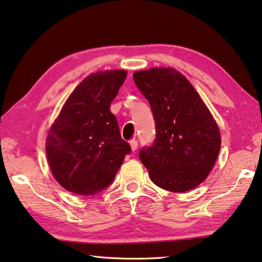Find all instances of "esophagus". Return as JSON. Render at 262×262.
Masks as SVG:
<instances>
[{
  "mask_svg": "<svg viewBox=\"0 0 262 262\" xmlns=\"http://www.w3.org/2000/svg\"><path fill=\"white\" fill-rule=\"evenodd\" d=\"M130 146H131V149H132V152H135L137 148H138V141H137L136 139H134V140H131L130 141Z\"/></svg>",
  "mask_w": 262,
  "mask_h": 262,
  "instance_id": "34e87169",
  "label": "esophagus"
}]
</instances>
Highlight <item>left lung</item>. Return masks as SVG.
<instances>
[{"instance_id": "left-lung-1", "label": "left lung", "mask_w": 262, "mask_h": 262, "mask_svg": "<svg viewBox=\"0 0 262 262\" xmlns=\"http://www.w3.org/2000/svg\"><path fill=\"white\" fill-rule=\"evenodd\" d=\"M149 102L157 138L139 153L149 178L174 192L196 188L208 178L221 149V132L213 116L186 76L173 67L134 73Z\"/></svg>"}]
</instances>
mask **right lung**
Here are the masks:
<instances>
[{
    "instance_id": "1",
    "label": "right lung",
    "mask_w": 262,
    "mask_h": 262,
    "mask_svg": "<svg viewBox=\"0 0 262 262\" xmlns=\"http://www.w3.org/2000/svg\"><path fill=\"white\" fill-rule=\"evenodd\" d=\"M126 75V71L113 70L84 78L47 132V161L55 181L66 190L83 196L97 194L114 181L131 152L110 111Z\"/></svg>"
}]
</instances>
